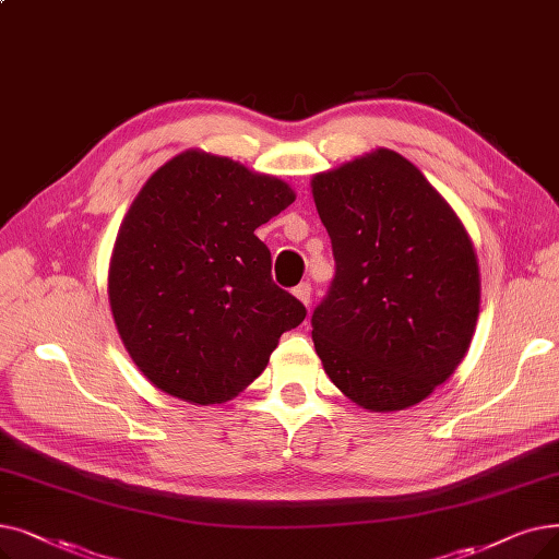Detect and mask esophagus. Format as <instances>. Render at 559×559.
Wrapping results in <instances>:
<instances>
[{
    "label": "esophagus",
    "mask_w": 559,
    "mask_h": 559,
    "mask_svg": "<svg viewBox=\"0 0 559 559\" xmlns=\"http://www.w3.org/2000/svg\"><path fill=\"white\" fill-rule=\"evenodd\" d=\"M295 297L301 301V304H306V306H310V299H312V287H310V283H299L295 289Z\"/></svg>",
    "instance_id": "esophagus-1"
}]
</instances>
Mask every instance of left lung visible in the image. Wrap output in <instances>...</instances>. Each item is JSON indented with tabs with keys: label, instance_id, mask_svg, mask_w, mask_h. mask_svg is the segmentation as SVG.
<instances>
[{
	"label": "left lung",
	"instance_id": "8db88e82",
	"mask_svg": "<svg viewBox=\"0 0 559 559\" xmlns=\"http://www.w3.org/2000/svg\"><path fill=\"white\" fill-rule=\"evenodd\" d=\"M335 276L312 310L329 379L370 411L425 400L464 358L479 312L471 237L418 168L379 148L312 178Z\"/></svg>",
	"mask_w": 559,
	"mask_h": 559
}]
</instances>
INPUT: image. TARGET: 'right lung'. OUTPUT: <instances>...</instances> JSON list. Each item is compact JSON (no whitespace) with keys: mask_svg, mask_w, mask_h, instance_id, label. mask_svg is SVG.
Listing matches in <instances>:
<instances>
[{"mask_svg":"<svg viewBox=\"0 0 559 559\" xmlns=\"http://www.w3.org/2000/svg\"><path fill=\"white\" fill-rule=\"evenodd\" d=\"M295 201L272 176L199 151L145 182L116 237L109 301L136 368L193 404L235 397L270 362L306 306L272 281L255 237Z\"/></svg>","mask_w":559,"mask_h":559,"instance_id":"add662e5","label":"right lung"}]
</instances>
